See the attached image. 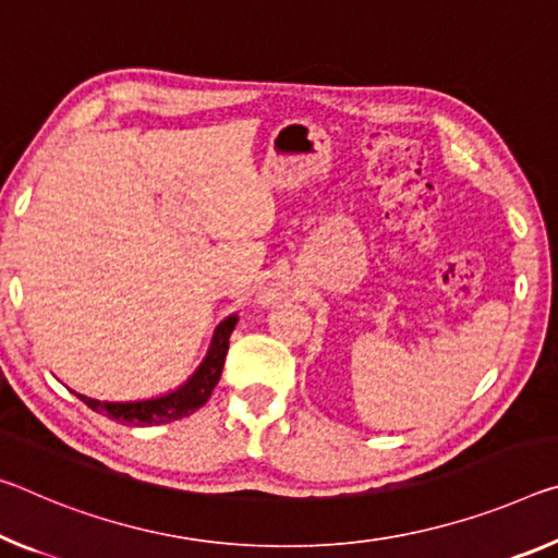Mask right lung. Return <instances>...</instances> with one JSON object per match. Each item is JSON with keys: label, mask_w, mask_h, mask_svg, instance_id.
<instances>
[{"label": "right lung", "mask_w": 558, "mask_h": 558, "mask_svg": "<svg viewBox=\"0 0 558 558\" xmlns=\"http://www.w3.org/2000/svg\"><path fill=\"white\" fill-rule=\"evenodd\" d=\"M235 323L238 315H228L226 320H220L206 357H203V362L196 367V373L185 379L181 387H175V390L161 397L136 402H106L96 400V397L78 395L74 390L72 392L86 407H92L94 412L106 414L109 420H117L121 424H129V427H151V424H168L173 420L189 417V414L201 410V407L208 402L210 392H214V387L218 385L228 355V340H231V332L235 330Z\"/></svg>", "instance_id": "right-lung-1"}]
</instances>
